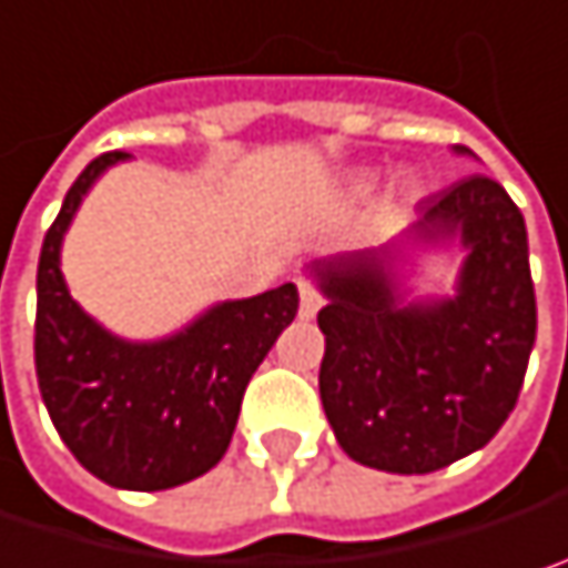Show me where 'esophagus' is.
<instances>
[{
    "label": "esophagus",
    "mask_w": 568,
    "mask_h": 568,
    "mask_svg": "<svg viewBox=\"0 0 568 568\" xmlns=\"http://www.w3.org/2000/svg\"><path fill=\"white\" fill-rule=\"evenodd\" d=\"M322 305H325L322 292L308 280H298V318H315Z\"/></svg>",
    "instance_id": "1"
}]
</instances>
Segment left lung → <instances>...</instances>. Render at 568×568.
I'll use <instances>...</instances> for the list:
<instances>
[{
    "instance_id": "8db88e82",
    "label": "left lung",
    "mask_w": 568,
    "mask_h": 568,
    "mask_svg": "<svg viewBox=\"0 0 568 568\" xmlns=\"http://www.w3.org/2000/svg\"><path fill=\"white\" fill-rule=\"evenodd\" d=\"M409 233L462 236L455 298L406 305L389 250L315 263L328 295L325 416L354 462L393 475H426L488 445L517 406L537 341L527 224L497 181L468 175L423 197Z\"/></svg>"
}]
</instances>
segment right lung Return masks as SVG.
Here are the masks:
<instances>
[{
    "label": "right lung",
    "instance_id": "right-lung-1",
    "mask_svg": "<svg viewBox=\"0 0 568 568\" xmlns=\"http://www.w3.org/2000/svg\"><path fill=\"white\" fill-rule=\"evenodd\" d=\"M126 152H103L71 184L38 260L34 374L48 416L80 465L126 490H165L211 471L243 389L298 312L292 283L214 305L169 341L130 344L80 312L61 276V240L87 187Z\"/></svg>",
    "mask_w": 568,
    "mask_h": 568
}]
</instances>
